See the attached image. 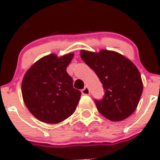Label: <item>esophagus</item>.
I'll return each mask as SVG.
<instances>
[{
    "label": "esophagus",
    "mask_w": 160,
    "mask_h": 160,
    "mask_svg": "<svg viewBox=\"0 0 160 160\" xmlns=\"http://www.w3.org/2000/svg\"><path fill=\"white\" fill-rule=\"evenodd\" d=\"M81 93H82V94H83V95H89L90 94V90H89V89H88V88H83V90H81Z\"/></svg>",
    "instance_id": "esophagus-1"
}]
</instances>
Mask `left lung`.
<instances>
[{"label":"left lung","instance_id":"left-lung-1","mask_svg":"<svg viewBox=\"0 0 160 160\" xmlns=\"http://www.w3.org/2000/svg\"><path fill=\"white\" fill-rule=\"evenodd\" d=\"M80 56L96 72L105 90L102 100L94 101L98 111L112 122L129 117L143 90L141 74L135 64L123 55L106 49L99 52L81 50Z\"/></svg>","mask_w":160,"mask_h":160}]
</instances>
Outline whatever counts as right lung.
Wrapping results in <instances>:
<instances>
[{"label":"right lung","mask_w":160,"mask_h":160,"mask_svg":"<svg viewBox=\"0 0 160 160\" xmlns=\"http://www.w3.org/2000/svg\"><path fill=\"white\" fill-rule=\"evenodd\" d=\"M73 53L58 57L52 54L35 62L24 76L22 98L27 108L38 120L57 124L73 114L81 93L72 86L67 68Z\"/></svg>","instance_id":"add662e5"}]
</instances>
